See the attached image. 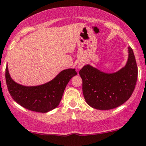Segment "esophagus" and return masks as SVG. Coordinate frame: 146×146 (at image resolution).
<instances>
[{"label":"esophagus","instance_id":"1","mask_svg":"<svg viewBox=\"0 0 146 146\" xmlns=\"http://www.w3.org/2000/svg\"><path fill=\"white\" fill-rule=\"evenodd\" d=\"M84 66V62L83 61H79L78 63V69H80V68H82V67Z\"/></svg>","mask_w":146,"mask_h":146}]
</instances>
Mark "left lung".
Listing matches in <instances>:
<instances>
[{
    "label": "left lung",
    "instance_id": "1",
    "mask_svg": "<svg viewBox=\"0 0 146 146\" xmlns=\"http://www.w3.org/2000/svg\"><path fill=\"white\" fill-rule=\"evenodd\" d=\"M83 93L90 107L109 110L124 104L131 96L136 85L138 69L133 49L128 47L126 66L114 73H106L87 64L79 71Z\"/></svg>",
    "mask_w": 146,
    "mask_h": 146
}]
</instances>
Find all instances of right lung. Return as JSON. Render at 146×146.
Here are the masks:
<instances>
[{"mask_svg": "<svg viewBox=\"0 0 146 146\" xmlns=\"http://www.w3.org/2000/svg\"><path fill=\"white\" fill-rule=\"evenodd\" d=\"M77 74L75 69L63 70L52 80L37 86H24L13 80L7 65L5 78L12 98L30 111L47 113L58 107L68 82Z\"/></svg>", "mask_w": 146, "mask_h": 146, "instance_id": "obj_1", "label": "right lung"}]
</instances>
